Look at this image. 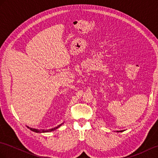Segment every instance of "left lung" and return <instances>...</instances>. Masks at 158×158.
<instances>
[{
	"mask_svg": "<svg viewBox=\"0 0 158 158\" xmlns=\"http://www.w3.org/2000/svg\"><path fill=\"white\" fill-rule=\"evenodd\" d=\"M123 131H120V132H122ZM117 132H118V131H117Z\"/></svg>",
	"mask_w": 158,
	"mask_h": 158,
	"instance_id": "8db88e82",
	"label": "left lung"
}]
</instances>
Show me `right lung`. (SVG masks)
Listing matches in <instances>:
<instances>
[{
  "instance_id": "obj_1",
  "label": "right lung",
  "mask_w": 158,
  "mask_h": 158,
  "mask_svg": "<svg viewBox=\"0 0 158 158\" xmlns=\"http://www.w3.org/2000/svg\"><path fill=\"white\" fill-rule=\"evenodd\" d=\"M61 125H61H58L57 127H56L52 128V129H48V130H45V129L39 130V129H36L31 128V127H28L29 129H31V131H34V132H36V133H41V132H43V133H44V132H49V131H54V130H56V129L58 128L59 127H60Z\"/></svg>"
}]
</instances>
